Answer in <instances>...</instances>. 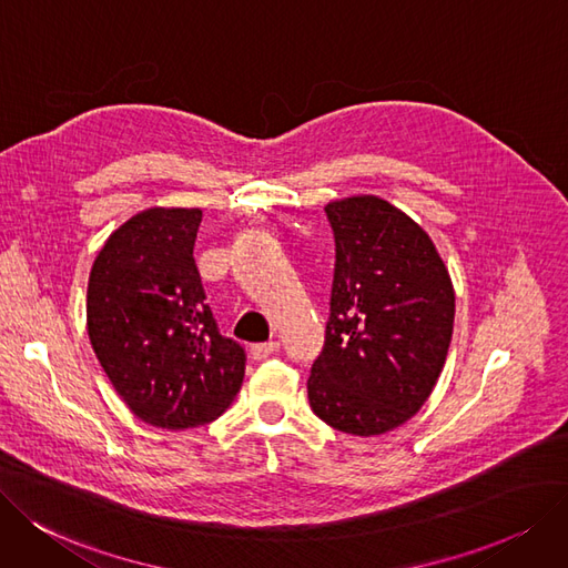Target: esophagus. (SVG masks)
<instances>
[{
    "instance_id": "1",
    "label": "esophagus",
    "mask_w": 568,
    "mask_h": 568,
    "mask_svg": "<svg viewBox=\"0 0 568 568\" xmlns=\"http://www.w3.org/2000/svg\"><path fill=\"white\" fill-rule=\"evenodd\" d=\"M277 349H280L277 339H270V343H258V345L252 347V358L254 361H263V358H267L272 354H277Z\"/></svg>"
}]
</instances>
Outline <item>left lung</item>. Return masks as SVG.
I'll return each instance as SVG.
<instances>
[{
  "mask_svg": "<svg viewBox=\"0 0 568 568\" xmlns=\"http://www.w3.org/2000/svg\"><path fill=\"white\" fill-rule=\"evenodd\" d=\"M324 212L335 272L307 396L328 426L379 436L434 392L455 328V288L436 244L387 200L354 195Z\"/></svg>",
  "mask_w": 568,
  "mask_h": 568,
  "instance_id": "left-lung-1",
  "label": "left lung"
}]
</instances>
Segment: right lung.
I'll return each mask as SVG.
<instances>
[{"label": "right lung", "instance_id": "1", "mask_svg": "<svg viewBox=\"0 0 568 568\" xmlns=\"http://www.w3.org/2000/svg\"><path fill=\"white\" fill-rule=\"evenodd\" d=\"M200 210L151 207L113 231L90 270L88 335L142 422L184 430L237 396L244 347L219 333L193 258Z\"/></svg>", "mask_w": 568, "mask_h": 568}]
</instances>
